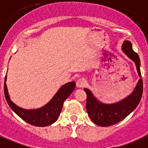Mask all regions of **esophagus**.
I'll return each instance as SVG.
<instances>
[{"label": "esophagus", "instance_id": "1", "mask_svg": "<svg viewBox=\"0 0 148 148\" xmlns=\"http://www.w3.org/2000/svg\"><path fill=\"white\" fill-rule=\"evenodd\" d=\"M86 80L84 78H80L77 81V86L78 88H82L86 85Z\"/></svg>", "mask_w": 148, "mask_h": 148}]
</instances>
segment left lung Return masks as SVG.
Instances as JSON below:
<instances>
[{
    "instance_id": "1",
    "label": "left lung",
    "mask_w": 148,
    "mask_h": 148,
    "mask_svg": "<svg viewBox=\"0 0 148 148\" xmlns=\"http://www.w3.org/2000/svg\"><path fill=\"white\" fill-rule=\"evenodd\" d=\"M122 49L128 57L136 64L140 79L133 92L126 99L114 104L107 105L99 101L94 97L91 91L84 89L86 98V111L93 123L100 126H109L120 122L133 111L138 105L143 93V81L140 71V59L137 53L132 49L131 42L125 40Z\"/></svg>"
}]
</instances>
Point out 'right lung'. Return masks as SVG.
I'll use <instances>...</instances> for the list:
<instances>
[{
    "instance_id": "1",
    "label": "right lung",
    "mask_w": 148,
    "mask_h": 148,
    "mask_svg": "<svg viewBox=\"0 0 148 148\" xmlns=\"http://www.w3.org/2000/svg\"><path fill=\"white\" fill-rule=\"evenodd\" d=\"M6 80L7 75L4 80V95L9 106L22 120L34 126H47L55 123L60 115L63 103L75 88V83L69 82L63 85L46 105L35 110H25L18 107L11 101L5 83Z\"/></svg>"
}]
</instances>
